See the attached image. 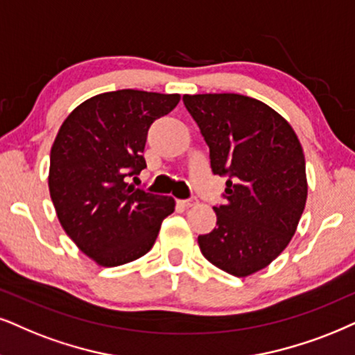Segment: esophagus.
Masks as SVG:
<instances>
[{"instance_id":"1","label":"esophagus","mask_w":355,"mask_h":355,"mask_svg":"<svg viewBox=\"0 0 355 355\" xmlns=\"http://www.w3.org/2000/svg\"><path fill=\"white\" fill-rule=\"evenodd\" d=\"M178 203H180L183 208H193V206H196L198 205V200L196 198H190V200H180L178 201Z\"/></svg>"}]
</instances>
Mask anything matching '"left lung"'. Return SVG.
I'll use <instances>...</instances> for the list:
<instances>
[{
  "mask_svg": "<svg viewBox=\"0 0 355 355\" xmlns=\"http://www.w3.org/2000/svg\"><path fill=\"white\" fill-rule=\"evenodd\" d=\"M200 125L213 173L227 178L216 227L198 236L206 260L234 277L262 270L297 232L308 198L304 154L288 121L237 93L183 95Z\"/></svg>",
  "mask_w": 355,
  "mask_h": 355,
  "instance_id": "8db88e82",
  "label": "left lung"
}]
</instances>
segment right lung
Returning <instances> with one entry per match:
<instances>
[{"mask_svg": "<svg viewBox=\"0 0 355 355\" xmlns=\"http://www.w3.org/2000/svg\"><path fill=\"white\" fill-rule=\"evenodd\" d=\"M178 101L177 93H101L75 107L58 129L49 191L67 236L98 266L146 255L173 213L172 196L137 190L128 177L146 168L147 131Z\"/></svg>", "mask_w": 355, "mask_h": 355, "instance_id": "1", "label": "right lung"}]
</instances>
